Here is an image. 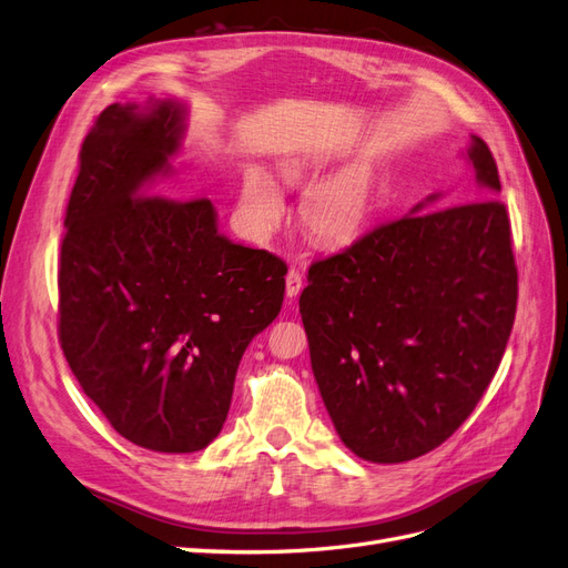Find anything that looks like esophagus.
<instances>
[{
    "label": "esophagus",
    "mask_w": 568,
    "mask_h": 568,
    "mask_svg": "<svg viewBox=\"0 0 568 568\" xmlns=\"http://www.w3.org/2000/svg\"><path fill=\"white\" fill-rule=\"evenodd\" d=\"M302 287H304L302 273H300L297 268H290L287 275H285V295H287L290 300H295V297L302 293Z\"/></svg>",
    "instance_id": "1"
}]
</instances>
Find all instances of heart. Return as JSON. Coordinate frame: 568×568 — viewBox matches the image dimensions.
Segmentation results:
<instances>
[{
    "label": "heart",
    "mask_w": 568,
    "mask_h": 568,
    "mask_svg": "<svg viewBox=\"0 0 568 568\" xmlns=\"http://www.w3.org/2000/svg\"><path fill=\"white\" fill-rule=\"evenodd\" d=\"M285 173L293 181L306 175L304 164H290ZM245 204L256 233L268 235L281 223L285 204L278 187L262 171H250L245 178ZM371 185L362 169L337 173L306 192L302 202V223L306 233L323 245H337L359 233L368 214Z\"/></svg>",
    "instance_id": "obj_1"
}]
</instances>
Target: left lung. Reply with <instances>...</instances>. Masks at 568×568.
<instances>
[{
  "label": "left lung",
  "mask_w": 568,
  "mask_h": 568,
  "mask_svg": "<svg viewBox=\"0 0 568 568\" xmlns=\"http://www.w3.org/2000/svg\"><path fill=\"white\" fill-rule=\"evenodd\" d=\"M468 159L485 200L418 204L306 275L300 314L318 393L339 440L366 462L443 445L505 354L518 297L511 225L488 144L474 135Z\"/></svg>",
  "instance_id": "left-lung-1"
}]
</instances>
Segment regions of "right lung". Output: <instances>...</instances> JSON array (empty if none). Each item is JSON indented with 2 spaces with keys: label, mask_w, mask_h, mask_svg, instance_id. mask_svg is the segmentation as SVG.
<instances>
[{
  "label": "right lung",
  "mask_w": 568,
  "mask_h": 568,
  "mask_svg": "<svg viewBox=\"0 0 568 568\" xmlns=\"http://www.w3.org/2000/svg\"><path fill=\"white\" fill-rule=\"evenodd\" d=\"M171 100L111 104L80 148L63 221L59 343L113 430L144 449H204L242 354L278 316L283 258L219 233L206 197L148 194L181 150Z\"/></svg>",
  "instance_id": "right-lung-1"
}]
</instances>
